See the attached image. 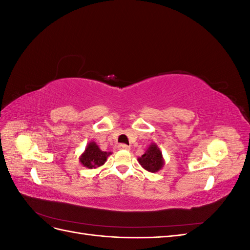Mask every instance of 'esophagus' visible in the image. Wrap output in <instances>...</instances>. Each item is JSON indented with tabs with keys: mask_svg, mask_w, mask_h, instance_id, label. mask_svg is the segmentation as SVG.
<instances>
[{
	"mask_svg": "<svg viewBox=\"0 0 250 250\" xmlns=\"http://www.w3.org/2000/svg\"><path fill=\"white\" fill-rule=\"evenodd\" d=\"M118 149H119V150H129L130 147L125 145V144H120V145L118 146Z\"/></svg>",
	"mask_w": 250,
	"mask_h": 250,
	"instance_id": "obj_1",
	"label": "esophagus"
}]
</instances>
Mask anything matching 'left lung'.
Masks as SVG:
<instances>
[{"instance_id": "left-lung-1", "label": "left lung", "mask_w": 250, "mask_h": 250, "mask_svg": "<svg viewBox=\"0 0 250 250\" xmlns=\"http://www.w3.org/2000/svg\"><path fill=\"white\" fill-rule=\"evenodd\" d=\"M138 162L144 169L151 173L160 171L165 165L162 151L155 143L151 144L145 153L138 158Z\"/></svg>"}]
</instances>
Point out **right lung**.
Returning a JSON list of instances; mask_svg holds the SVG:
<instances>
[{
	"instance_id": "right-lung-1",
	"label": "right lung",
	"mask_w": 250,
	"mask_h": 250,
	"mask_svg": "<svg viewBox=\"0 0 250 250\" xmlns=\"http://www.w3.org/2000/svg\"><path fill=\"white\" fill-rule=\"evenodd\" d=\"M110 154L111 152L102 151L99 146L92 141L87 144L85 150L79 156V162L83 167L88 169H96L103 166Z\"/></svg>"
}]
</instances>
